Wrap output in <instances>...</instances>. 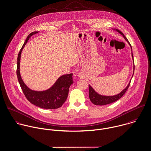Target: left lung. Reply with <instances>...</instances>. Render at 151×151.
Masks as SVG:
<instances>
[{"label":"left lung","instance_id":"1","mask_svg":"<svg viewBox=\"0 0 151 151\" xmlns=\"http://www.w3.org/2000/svg\"><path fill=\"white\" fill-rule=\"evenodd\" d=\"M114 30H115L116 32H118L119 33H120L121 35L123 36L124 39L128 43V44L131 46V48L132 49L131 45H130L129 42H128V40L126 38V37L124 36V35L121 31H119L118 29H114ZM132 59L134 60L132 52ZM134 70H135V65H134ZM132 77H133V75H132ZM131 81V80H130V81H129L128 85L127 86V87L125 89H124L119 94H118L117 95H115V96H105L100 95V94H98L97 92H96L95 90L91 87V86L89 85V97H90V100L92 102V103H93L94 105H104L109 104L112 103V102H114L118 100L119 99H121L124 95V94L125 93V92L128 90V87L130 85Z\"/></svg>","mask_w":151,"mask_h":151}]
</instances>
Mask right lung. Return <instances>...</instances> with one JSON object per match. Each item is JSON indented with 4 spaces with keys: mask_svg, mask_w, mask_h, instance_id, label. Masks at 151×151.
<instances>
[{
    "mask_svg": "<svg viewBox=\"0 0 151 151\" xmlns=\"http://www.w3.org/2000/svg\"><path fill=\"white\" fill-rule=\"evenodd\" d=\"M37 33L38 32H34L29 35L19 52L16 71L18 81L25 97L32 104L44 109H57L61 107L67 100L69 88L73 83V74L61 76L49 89L42 91H34L30 89L24 83L20 76V63L22 51L29 38Z\"/></svg>",
    "mask_w": 151,
    "mask_h": 151,
    "instance_id": "1",
    "label": "right lung"
}]
</instances>
